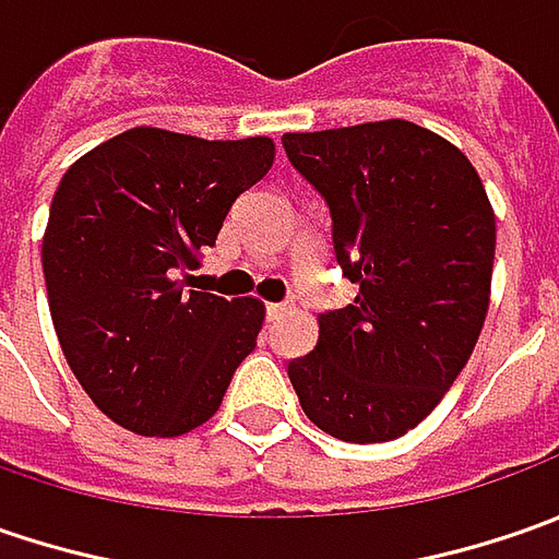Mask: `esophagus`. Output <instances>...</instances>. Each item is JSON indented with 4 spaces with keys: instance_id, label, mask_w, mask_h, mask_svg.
I'll use <instances>...</instances> for the list:
<instances>
[{
    "instance_id": "34e87169",
    "label": "esophagus",
    "mask_w": 559,
    "mask_h": 559,
    "mask_svg": "<svg viewBox=\"0 0 559 559\" xmlns=\"http://www.w3.org/2000/svg\"><path fill=\"white\" fill-rule=\"evenodd\" d=\"M286 311H289V305H286V301H273V305H267L270 320H280Z\"/></svg>"
}]
</instances>
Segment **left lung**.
Segmentation results:
<instances>
[{
  "instance_id": "1",
  "label": "left lung",
  "mask_w": 559,
  "mask_h": 559,
  "mask_svg": "<svg viewBox=\"0 0 559 559\" xmlns=\"http://www.w3.org/2000/svg\"><path fill=\"white\" fill-rule=\"evenodd\" d=\"M292 167L326 199L348 308L317 317L289 379L333 439L392 441L432 414L483 333L495 211L457 145L411 120L283 136Z\"/></svg>"
}]
</instances>
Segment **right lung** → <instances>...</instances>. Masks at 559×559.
Returning a JSON list of instances; mask_svg holds the SVG:
<instances>
[{
	"mask_svg": "<svg viewBox=\"0 0 559 559\" xmlns=\"http://www.w3.org/2000/svg\"><path fill=\"white\" fill-rule=\"evenodd\" d=\"M273 140L133 127L68 167L43 236L55 335L98 411L174 439L217 414L264 323L258 298L183 289Z\"/></svg>",
	"mask_w": 559,
	"mask_h": 559,
	"instance_id": "obj_1",
	"label": "right lung"
}]
</instances>
